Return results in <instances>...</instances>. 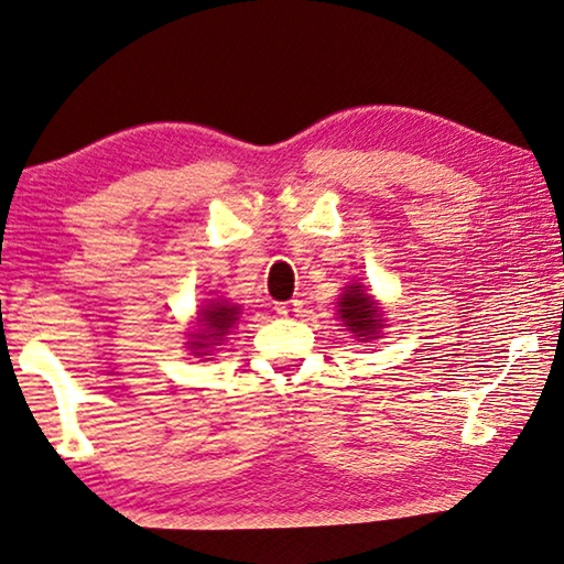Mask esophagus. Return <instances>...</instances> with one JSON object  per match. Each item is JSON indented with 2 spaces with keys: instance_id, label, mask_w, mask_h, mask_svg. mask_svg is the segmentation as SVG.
<instances>
[{
  "instance_id": "34e87169",
  "label": "esophagus",
  "mask_w": 564,
  "mask_h": 564,
  "mask_svg": "<svg viewBox=\"0 0 564 564\" xmlns=\"http://www.w3.org/2000/svg\"><path fill=\"white\" fill-rule=\"evenodd\" d=\"M300 307H302V302H300V300L276 302V305H274L276 315H280V317H294V315H297V312H300Z\"/></svg>"
}]
</instances>
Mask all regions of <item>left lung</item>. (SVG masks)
<instances>
[{"label": "left lung", "mask_w": 564, "mask_h": 564, "mask_svg": "<svg viewBox=\"0 0 564 564\" xmlns=\"http://www.w3.org/2000/svg\"><path fill=\"white\" fill-rule=\"evenodd\" d=\"M337 315H340L345 330H350L360 343L376 340L383 330V307L358 282L343 288L340 300H337Z\"/></svg>", "instance_id": "8db88e82"}]
</instances>
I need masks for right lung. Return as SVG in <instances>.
<instances>
[{
  "mask_svg": "<svg viewBox=\"0 0 564 564\" xmlns=\"http://www.w3.org/2000/svg\"><path fill=\"white\" fill-rule=\"evenodd\" d=\"M196 330L188 335L192 340H188V350L198 358H206V355H212V350L216 345H221L224 337H227L234 325L239 323V315H241V307L239 305H231L227 300H212L206 302V305L196 312Z\"/></svg>",
  "mask_w": 564,
  "mask_h": 564,
  "instance_id": "right-lung-1",
  "label": "right lung"
}]
</instances>
